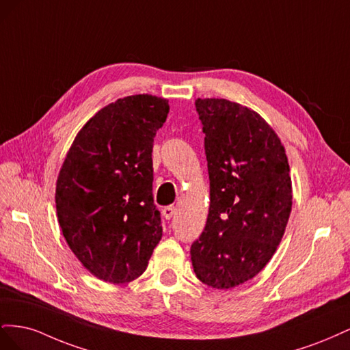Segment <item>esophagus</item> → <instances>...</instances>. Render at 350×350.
Instances as JSON below:
<instances>
[{"label": "esophagus", "mask_w": 350, "mask_h": 350, "mask_svg": "<svg viewBox=\"0 0 350 350\" xmlns=\"http://www.w3.org/2000/svg\"><path fill=\"white\" fill-rule=\"evenodd\" d=\"M162 213H163V216H165L167 220L172 219V217L175 216V213H176V207H175V206H167V207L163 208Z\"/></svg>", "instance_id": "1"}]
</instances>
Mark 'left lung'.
I'll list each match as a JSON object with an SVG mask.
<instances>
[{"label": "left lung", "mask_w": 350, "mask_h": 350, "mask_svg": "<svg viewBox=\"0 0 350 350\" xmlns=\"http://www.w3.org/2000/svg\"><path fill=\"white\" fill-rule=\"evenodd\" d=\"M210 179L203 234L191 245L196 276L232 289L266 267L292 210L288 156L261 116L228 99H197Z\"/></svg>", "instance_id": "left-lung-1"}]
</instances>
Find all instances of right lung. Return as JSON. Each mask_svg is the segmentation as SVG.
I'll return each mask as SVG.
<instances>
[{
    "label": "right lung",
    "instance_id": "obj_1",
    "mask_svg": "<svg viewBox=\"0 0 350 350\" xmlns=\"http://www.w3.org/2000/svg\"><path fill=\"white\" fill-rule=\"evenodd\" d=\"M167 100L133 94L83 125L59 169L57 216L68 247L93 276L129 283L162 238L153 203V140Z\"/></svg>",
    "mask_w": 350,
    "mask_h": 350
}]
</instances>
